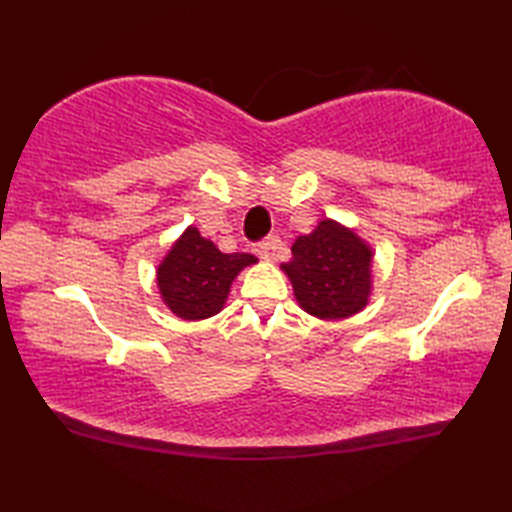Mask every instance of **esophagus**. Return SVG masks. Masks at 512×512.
<instances>
[{
    "label": "esophagus",
    "instance_id": "1",
    "mask_svg": "<svg viewBox=\"0 0 512 512\" xmlns=\"http://www.w3.org/2000/svg\"><path fill=\"white\" fill-rule=\"evenodd\" d=\"M275 246H277V237H266V239H262V242L255 244V253L262 259H270L273 257Z\"/></svg>",
    "mask_w": 512,
    "mask_h": 512
}]
</instances>
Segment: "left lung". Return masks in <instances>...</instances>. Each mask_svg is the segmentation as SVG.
<instances>
[{
  "label": "left lung",
  "instance_id": "obj_1",
  "mask_svg": "<svg viewBox=\"0 0 512 512\" xmlns=\"http://www.w3.org/2000/svg\"><path fill=\"white\" fill-rule=\"evenodd\" d=\"M286 275L299 306L319 319H347L367 306L372 250L350 228L323 220L292 244Z\"/></svg>",
  "mask_w": 512,
  "mask_h": 512
}]
</instances>
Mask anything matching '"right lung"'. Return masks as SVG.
I'll return each mask as SVG.
<instances>
[{
	"label": "right lung",
	"instance_id": "right-lung-1",
	"mask_svg": "<svg viewBox=\"0 0 512 512\" xmlns=\"http://www.w3.org/2000/svg\"><path fill=\"white\" fill-rule=\"evenodd\" d=\"M255 262L248 253H222L198 228L189 226L158 266L162 301L180 319L213 317L222 310L239 270Z\"/></svg>",
	"mask_w": 512,
	"mask_h": 512
}]
</instances>
